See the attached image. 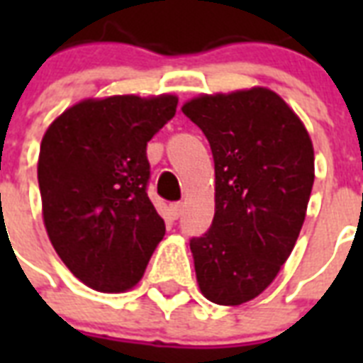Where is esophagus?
I'll return each mask as SVG.
<instances>
[{"instance_id":"1","label":"esophagus","mask_w":363,"mask_h":363,"mask_svg":"<svg viewBox=\"0 0 363 363\" xmlns=\"http://www.w3.org/2000/svg\"><path fill=\"white\" fill-rule=\"evenodd\" d=\"M169 215L173 220H177L182 215V203H171L169 205Z\"/></svg>"}]
</instances>
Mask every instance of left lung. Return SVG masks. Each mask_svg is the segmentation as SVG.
Returning <instances> with one entry per match:
<instances>
[{
  "label": "left lung",
  "mask_w": 363,
  "mask_h": 363,
  "mask_svg": "<svg viewBox=\"0 0 363 363\" xmlns=\"http://www.w3.org/2000/svg\"><path fill=\"white\" fill-rule=\"evenodd\" d=\"M215 158V218L190 241L205 298L241 305L279 275L303 226L315 182L309 131L264 86L201 94L182 105Z\"/></svg>",
  "instance_id": "left-lung-1"
}]
</instances>
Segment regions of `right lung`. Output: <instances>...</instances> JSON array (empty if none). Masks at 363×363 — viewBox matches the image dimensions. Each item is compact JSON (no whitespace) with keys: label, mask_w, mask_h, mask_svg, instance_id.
I'll return each mask as SVG.
<instances>
[{"label":"right lung","mask_w":363,"mask_h":363,"mask_svg":"<svg viewBox=\"0 0 363 363\" xmlns=\"http://www.w3.org/2000/svg\"><path fill=\"white\" fill-rule=\"evenodd\" d=\"M179 98L109 96L71 105L48 125L37 160L43 222L65 267L88 288L128 292L165 235L147 196V143Z\"/></svg>","instance_id":"obj_1"}]
</instances>
